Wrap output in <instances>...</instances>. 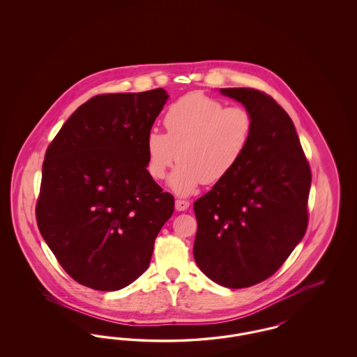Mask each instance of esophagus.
<instances>
[{"instance_id": "1", "label": "esophagus", "mask_w": 357, "mask_h": 357, "mask_svg": "<svg viewBox=\"0 0 357 357\" xmlns=\"http://www.w3.org/2000/svg\"><path fill=\"white\" fill-rule=\"evenodd\" d=\"M188 206H190L188 201H182V199H176V201H175V208H176L178 211H185V210L188 208Z\"/></svg>"}]
</instances>
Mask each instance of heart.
Masks as SVG:
<instances>
[{
	"mask_svg": "<svg viewBox=\"0 0 357 357\" xmlns=\"http://www.w3.org/2000/svg\"><path fill=\"white\" fill-rule=\"evenodd\" d=\"M167 134L151 130L146 137V169L156 181L169 179L179 197L220 183L237 169L255 134V118L241 105L225 107L204 93H188L165 115Z\"/></svg>",
	"mask_w": 357,
	"mask_h": 357,
	"instance_id": "heart-1",
	"label": "heart"
}]
</instances>
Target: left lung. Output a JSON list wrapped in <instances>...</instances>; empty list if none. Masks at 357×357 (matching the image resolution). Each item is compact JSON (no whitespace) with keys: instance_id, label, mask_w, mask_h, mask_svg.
I'll return each mask as SVG.
<instances>
[{"instance_id":"obj_1","label":"left lung","mask_w":357,"mask_h":357,"mask_svg":"<svg viewBox=\"0 0 357 357\" xmlns=\"http://www.w3.org/2000/svg\"><path fill=\"white\" fill-rule=\"evenodd\" d=\"M255 118L253 140L237 169L194 204V258L225 288L269 278L304 237L312 175L288 114L253 88H221Z\"/></svg>"}]
</instances>
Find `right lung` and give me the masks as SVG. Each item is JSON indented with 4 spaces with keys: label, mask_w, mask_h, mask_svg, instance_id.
Instances as JSON below:
<instances>
[{
    "label": "right lung",
    "mask_w": 357,
    "mask_h": 357,
    "mask_svg": "<svg viewBox=\"0 0 357 357\" xmlns=\"http://www.w3.org/2000/svg\"><path fill=\"white\" fill-rule=\"evenodd\" d=\"M169 99L163 88L82 104L44 159L36 217L52 253L79 284L126 288L147 271L174 211L146 169V137Z\"/></svg>",
    "instance_id": "1"
}]
</instances>
